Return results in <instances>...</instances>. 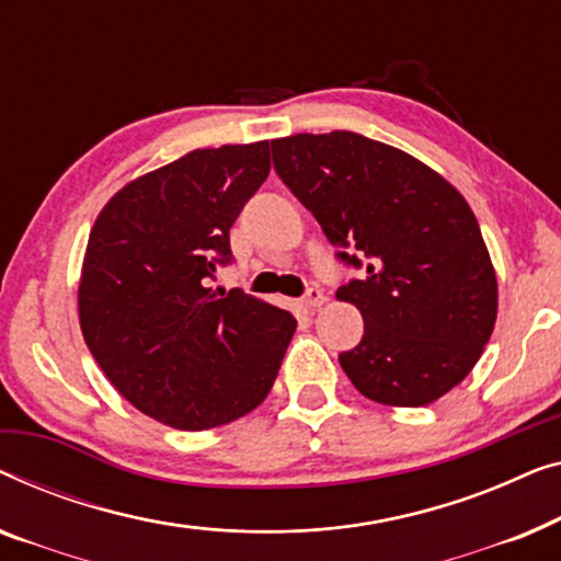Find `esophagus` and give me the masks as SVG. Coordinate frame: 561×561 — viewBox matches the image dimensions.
<instances>
[{
  "label": "esophagus",
  "mask_w": 561,
  "mask_h": 561,
  "mask_svg": "<svg viewBox=\"0 0 561 561\" xmlns=\"http://www.w3.org/2000/svg\"><path fill=\"white\" fill-rule=\"evenodd\" d=\"M299 305H302L305 310H318L320 305H325V295H322L320 289H307V295L299 299Z\"/></svg>",
  "instance_id": "obj_1"
}]
</instances>
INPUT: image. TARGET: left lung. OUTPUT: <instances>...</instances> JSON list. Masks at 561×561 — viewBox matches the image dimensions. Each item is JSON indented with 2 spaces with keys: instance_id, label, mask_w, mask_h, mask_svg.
<instances>
[{
  "instance_id": "left-lung-1",
  "label": "left lung",
  "mask_w": 561,
  "mask_h": 561,
  "mask_svg": "<svg viewBox=\"0 0 561 561\" xmlns=\"http://www.w3.org/2000/svg\"><path fill=\"white\" fill-rule=\"evenodd\" d=\"M272 157L337 259H366L363 279L335 295L363 314L360 343L337 356L345 376L386 407L445 397L483 356L499 314V282L468 201L416 157L356 131L272 139Z\"/></svg>"
}]
</instances>
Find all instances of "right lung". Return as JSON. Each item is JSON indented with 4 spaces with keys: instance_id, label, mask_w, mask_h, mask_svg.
Here are the masks:
<instances>
[{
    "instance_id": "add662e5",
    "label": "right lung",
    "mask_w": 561,
    "mask_h": 561,
    "mask_svg": "<svg viewBox=\"0 0 561 561\" xmlns=\"http://www.w3.org/2000/svg\"><path fill=\"white\" fill-rule=\"evenodd\" d=\"M270 170V141L193 149L126 183L91 228L78 282L85 345L116 391L168 427L254 412L295 335L287 310L208 287Z\"/></svg>"
}]
</instances>
